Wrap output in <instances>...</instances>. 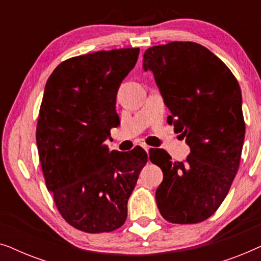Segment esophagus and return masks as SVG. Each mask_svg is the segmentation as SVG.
<instances>
[{"instance_id": "34e87169", "label": "esophagus", "mask_w": 261, "mask_h": 261, "mask_svg": "<svg viewBox=\"0 0 261 261\" xmlns=\"http://www.w3.org/2000/svg\"><path fill=\"white\" fill-rule=\"evenodd\" d=\"M142 147H144V149H145V151H146V152H147V153H148V151H149V149H151V148H152V147H149V146H148V145H145V144H144V145H142Z\"/></svg>"}]
</instances>
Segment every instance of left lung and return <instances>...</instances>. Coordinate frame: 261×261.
Masks as SVG:
<instances>
[{
    "instance_id": "1",
    "label": "left lung",
    "mask_w": 261,
    "mask_h": 261,
    "mask_svg": "<svg viewBox=\"0 0 261 261\" xmlns=\"http://www.w3.org/2000/svg\"><path fill=\"white\" fill-rule=\"evenodd\" d=\"M154 74L167 122L190 147L184 162L153 148L149 160L163 171L155 191L162 216L171 223L209 219L226 198L239 170L245 139L241 89L226 64L204 46L172 41L144 53Z\"/></svg>"
}]
</instances>
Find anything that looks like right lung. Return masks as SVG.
<instances>
[{"label":"right lung","instance_id":"1","mask_svg":"<svg viewBox=\"0 0 261 261\" xmlns=\"http://www.w3.org/2000/svg\"><path fill=\"white\" fill-rule=\"evenodd\" d=\"M139 48L98 51L64 60L46 82L37 145L47 190L67 223L85 233H108L127 219L147 153L109 152L120 124L116 94L137 64Z\"/></svg>","mask_w":261,"mask_h":261}]
</instances>
